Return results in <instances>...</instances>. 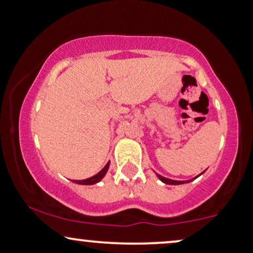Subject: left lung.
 <instances>
[{
    "mask_svg": "<svg viewBox=\"0 0 253 253\" xmlns=\"http://www.w3.org/2000/svg\"><path fill=\"white\" fill-rule=\"evenodd\" d=\"M203 173V172H202ZM201 173V174H202ZM158 175V178L162 180V181L164 182V183H167V185H181V183H186V182H191L192 180H194V179H196L198 178V176H195L194 179H192V180H187V181H176V180H170V179H167V178H164V176H162L160 174H157Z\"/></svg>",
    "mask_w": 253,
    "mask_h": 253,
    "instance_id": "left-lung-1",
    "label": "left lung"
}]
</instances>
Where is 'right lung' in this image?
<instances>
[{"instance_id": "add662e5", "label": "right lung", "mask_w": 253, "mask_h": 253, "mask_svg": "<svg viewBox=\"0 0 253 253\" xmlns=\"http://www.w3.org/2000/svg\"><path fill=\"white\" fill-rule=\"evenodd\" d=\"M108 169H109V162L107 163V165L104 166L103 169L97 173V174H95L94 176H90V178L84 179V180H74V182L79 183V185H94V183L101 181V180L103 179V176L106 175Z\"/></svg>"}]
</instances>
